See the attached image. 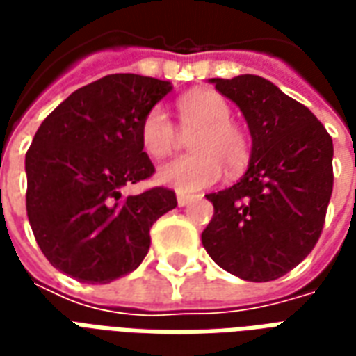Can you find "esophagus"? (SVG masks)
Wrapping results in <instances>:
<instances>
[{
  "label": "esophagus",
  "instance_id": "esophagus-1",
  "mask_svg": "<svg viewBox=\"0 0 356 356\" xmlns=\"http://www.w3.org/2000/svg\"><path fill=\"white\" fill-rule=\"evenodd\" d=\"M193 200V196L191 194H185V193H177V204L183 208V206H186L188 202Z\"/></svg>",
  "mask_w": 356,
  "mask_h": 356
}]
</instances>
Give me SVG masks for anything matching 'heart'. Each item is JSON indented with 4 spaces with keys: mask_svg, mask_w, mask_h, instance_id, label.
Returning <instances> with one entry per match:
<instances>
[{
    "mask_svg": "<svg viewBox=\"0 0 356 356\" xmlns=\"http://www.w3.org/2000/svg\"><path fill=\"white\" fill-rule=\"evenodd\" d=\"M181 129L191 137L194 154L175 158L158 168L156 177L177 193H198L216 185L223 175L240 173L250 162V139L232 124L231 104L213 91H194L177 104ZM179 133L168 112L156 106L140 125V145L152 158H163L177 147Z\"/></svg>",
    "mask_w": 356,
    "mask_h": 356,
    "instance_id": "1",
    "label": "heart"
}]
</instances>
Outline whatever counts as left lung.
<instances>
[{"label": "left lung", "instance_id": "obj_1", "mask_svg": "<svg viewBox=\"0 0 356 356\" xmlns=\"http://www.w3.org/2000/svg\"><path fill=\"white\" fill-rule=\"evenodd\" d=\"M209 83L246 118L252 154L240 181L206 196L213 217L202 244L227 273L268 282L303 261L321 236L334 186L332 137L311 110L261 76Z\"/></svg>", "mask_w": 356, "mask_h": 356}]
</instances>
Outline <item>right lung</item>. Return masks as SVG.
I'll return each mask as SVG.
<instances>
[{"instance_id": "1", "label": "right lung", "mask_w": 356, "mask_h": 356, "mask_svg": "<svg viewBox=\"0 0 356 356\" xmlns=\"http://www.w3.org/2000/svg\"><path fill=\"white\" fill-rule=\"evenodd\" d=\"M173 86L110 74L74 91L43 120L26 152V211L38 246L60 273L108 284L139 267L150 227L177 206L163 186L124 196L154 173L143 120Z\"/></svg>"}]
</instances>
